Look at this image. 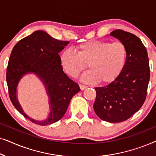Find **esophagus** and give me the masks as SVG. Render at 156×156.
<instances>
[{
    "instance_id": "1",
    "label": "esophagus",
    "mask_w": 156,
    "mask_h": 156,
    "mask_svg": "<svg viewBox=\"0 0 156 156\" xmlns=\"http://www.w3.org/2000/svg\"><path fill=\"white\" fill-rule=\"evenodd\" d=\"M80 87L81 90H84V89L87 88V86H85V85H83V84H80Z\"/></svg>"
}]
</instances>
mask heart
<instances>
[{"label":"heart","mask_w":156,"mask_h":156,"mask_svg":"<svg viewBox=\"0 0 156 156\" xmlns=\"http://www.w3.org/2000/svg\"><path fill=\"white\" fill-rule=\"evenodd\" d=\"M76 49L77 53L71 49L61 53V65L69 76L75 78L88 64L90 69L81 76V80L87 84L114 82L126 64L127 48L121 42L90 41L80 44Z\"/></svg>","instance_id":"b5f03b06"}]
</instances>
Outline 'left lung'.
<instances>
[{
  "label": "left lung",
  "mask_w": 156,
  "mask_h": 156,
  "mask_svg": "<svg viewBox=\"0 0 156 156\" xmlns=\"http://www.w3.org/2000/svg\"><path fill=\"white\" fill-rule=\"evenodd\" d=\"M127 48V60L120 76L108 85L95 87L94 110L101 120L119 123L140 109L146 100L150 80L148 53L139 38L121 30L110 33Z\"/></svg>",
  "instance_id": "obj_1"
}]
</instances>
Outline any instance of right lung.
I'll use <instances>...</instances> for the list:
<instances>
[{
    "instance_id": "add662e5",
    "label": "right lung",
    "mask_w": 156,
    "mask_h": 156,
    "mask_svg": "<svg viewBox=\"0 0 156 156\" xmlns=\"http://www.w3.org/2000/svg\"><path fill=\"white\" fill-rule=\"evenodd\" d=\"M69 42L54 39L44 31L37 30L20 40L12 49L6 72L10 99L15 108L32 122L41 126L54 123L62 118L79 85L62 69L59 53ZM35 74L41 81L49 99L50 112L46 119L35 120L23 111L17 98L20 80Z\"/></svg>"
}]
</instances>
